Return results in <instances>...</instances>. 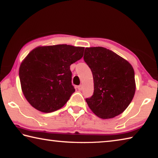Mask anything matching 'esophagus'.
<instances>
[{"mask_svg":"<svg viewBox=\"0 0 158 158\" xmlns=\"http://www.w3.org/2000/svg\"><path fill=\"white\" fill-rule=\"evenodd\" d=\"M83 89V85H79L78 86V90H81Z\"/></svg>","mask_w":158,"mask_h":158,"instance_id":"obj_1","label":"esophagus"}]
</instances>
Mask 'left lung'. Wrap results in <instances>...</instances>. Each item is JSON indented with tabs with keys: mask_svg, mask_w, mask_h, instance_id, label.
Instances as JSON below:
<instances>
[{
	"mask_svg": "<svg viewBox=\"0 0 158 158\" xmlns=\"http://www.w3.org/2000/svg\"><path fill=\"white\" fill-rule=\"evenodd\" d=\"M84 60L91 69L94 92L85 99L89 108L102 119L123 113L135 93V71L126 60L102 47L85 48Z\"/></svg>",
	"mask_w": 158,
	"mask_h": 158,
	"instance_id": "obj_1",
	"label": "left lung"
}]
</instances>
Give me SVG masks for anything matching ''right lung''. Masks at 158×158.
<instances>
[{
    "label": "right lung",
    "instance_id": "obj_1",
    "mask_svg": "<svg viewBox=\"0 0 158 158\" xmlns=\"http://www.w3.org/2000/svg\"><path fill=\"white\" fill-rule=\"evenodd\" d=\"M84 47L58 44L38 47L21 63V89L31 106L44 113L58 110L75 91L70 65L81 59Z\"/></svg>",
    "mask_w": 158,
    "mask_h": 158
}]
</instances>
